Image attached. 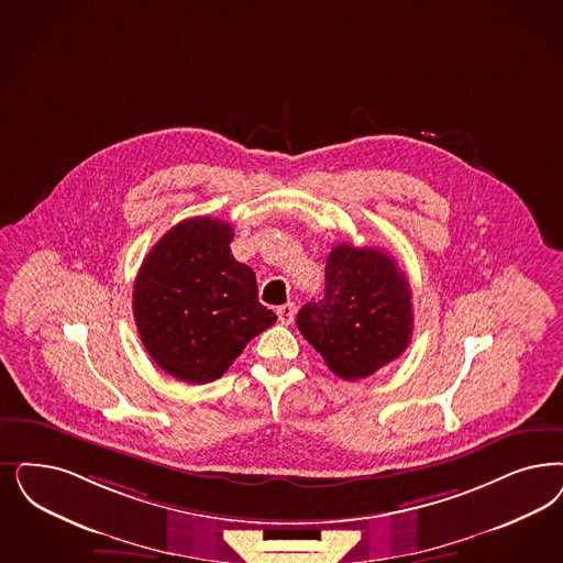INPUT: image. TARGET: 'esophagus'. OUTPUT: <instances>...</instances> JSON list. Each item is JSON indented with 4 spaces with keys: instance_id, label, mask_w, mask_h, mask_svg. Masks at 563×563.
<instances>
[{
    "instance_id": "esophagus-1",
    "label": "esophagus",
    "mask_w": 563,
    "mask_h": 563,
    "mask_svg": "<svg viewBox=\"0 0 563 563\" xmlns=\"http://www.w3.org/2000/svg\"><path fill=\"white\" fill-rule=\"evenodd\" d=\"M278 320H280V324H285V327H289L292 322V318H295V303H285V306H280L278 310Z\"/></svg>"
}]
</instances>
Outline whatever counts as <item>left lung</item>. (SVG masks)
<instances>
[{"label":"left lung","mask_w":563,"mask_h":563,"mask_svg":"<svg viewBox=\"0 0 563 563\" xmlns=\"http://www.w3.org/2000/svg\"><path fill=\"white\" fill-rule=\"evenodd\" d=\"M324 297L297 313V329L343 380H360L408 350V278L383 250L341 243L327 260Z\"/></svg>","instance_id":"left-lung-1"}]
</instances>
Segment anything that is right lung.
I'll return each mask as SVG.
<instances>
[{
	"label": "right lung",
	"mask_w": 563,
	"mask_h": 563,
	"mask_svg": "<svg viewBox=\"0 0 563 563\" xmlns=\"http://www.w3.org/2000/svg\"><path fill=\"white\" fill-rule=\"evenodd\" d=\"M233 227L210 216L178 222L145 255L133 289L136 330L155 364L183 383L220 378L276 313L257 301L250 266L231 252Z\"/></svg>",
	"instance_id": "add662e5"
}]
</instances>
